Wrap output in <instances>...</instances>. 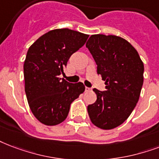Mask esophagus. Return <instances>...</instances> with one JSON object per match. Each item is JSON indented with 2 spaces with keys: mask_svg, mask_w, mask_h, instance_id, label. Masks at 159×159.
Masks as SVG:
<instances>
[{
  "mask_svg": "<svg viewBox=\"0 0 159 159\" xmlns=\"http://www.w3.org/2000/svg\"><path fill=\"white\" fill-rule=\"evenodd\" d=\"M91 90H92V89H91L90 88H88V87L85 88V91H86V92H90Z\"/></svg>",
  "mask_w": 159,
  "mask_h": 159,
  "instance_id": "34e87169",
  "label": "esophagus"
}]
</instances>
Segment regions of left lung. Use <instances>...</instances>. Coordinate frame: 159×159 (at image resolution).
I'll use <instances>...</instances> for the list:
<instances>
[{
    "label": "left lung",
    "mask_w": 159,
    "mask_h": 159,
    "mask_svg": "<svg viewBox=\"0 0 159 159\" xmlns=\"http://www.w3.org/2000/svg\"><path fill=\"white\" fill-rule=\"evenodd\" d=\"M86 47L97 64L106 91L94 88L97 101L88 106L92 123L109 130L121 125L139 102L143 83V63L137 50L122 37L92 35Z\"/></svg>",
    "instance_id": "obj_1"
}]
</instances>
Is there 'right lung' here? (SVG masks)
Here are the masks:
<instances>
[{
	"label": "right lung",
	"mask_w": 159,
	"mask_h": 159,
	"mask_svg": "<svg viewBox=\"0 0 159 159\" xmlns=\"http://www.w3.org/2000/svg\"><path fill=\"white\" fill-rule=\"evenodd\" d=\"M88 36L67 28L56 29L29 47L24 61L25 92L31 111L45 125L62 123L71 102L85 91L82 82L70 83L59 76Z\"/></svg>",
	"instance_id": "1"
}]
</instances>
